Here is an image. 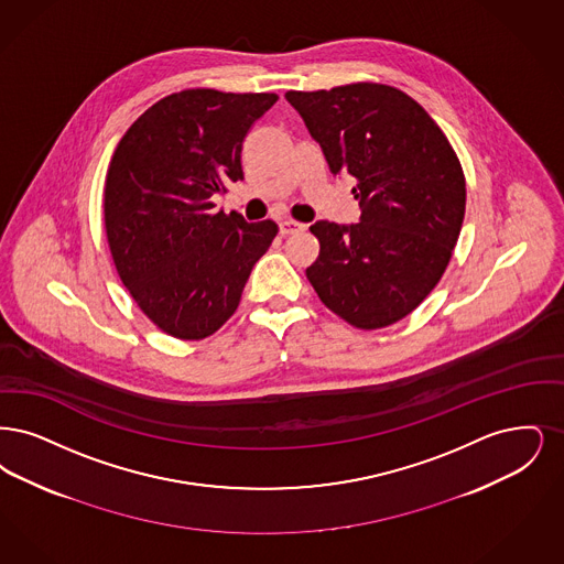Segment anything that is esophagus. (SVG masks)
<instances>
[{
	"mask_svg": "<svg viewBox=\"0 0 564 564\" xmlns=\"http://www.w3.org/2000/svg\"><path fill=\"white\" fill-rule=\"evenodd\" d=\"M303 229H305V225H303V223H299V220H280V234H282V236H291V234H296V231H303Z\"/></svg>",
	"mask_w": 564,
	"mask_h": 564,
	"instance_id": "34e87169",
	"label": "esophagus"
}]
</instances>
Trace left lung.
Wrapping results in <instances>:
<instances>
[{
	"instance_id": "8db88e82",
	"label": "left lung",
	"mask_w": 564,
	"mask_h": 564,
	"mask_svg": "<svg viewBox=\"0 0 564 564\" xmlns=\"http://www.w3.org/2000/svg\"><path fill=\"white\" fill-rule=\"evenodd\" d=\"M330 172L356 178L360 223L316 220L319 301L356 328L409 316L446 270L466 215V178L438 123L402 90L349 84L286 93Z\"/></svg>"
}]
</instances>
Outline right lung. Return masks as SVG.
<instances>
[{
  "mask_svg": "<svg viewBox=\"0 0 564 564\" xmlns=\"http://www.w3.org/2000/svg\"><path fill=\"white\" fill-rule=\"evenodd\" d=\"M275 95L210 88L158 100L132 123L105 181V229L116 270L158 328L197 341L231 318L246 280L278 234L215 210L245 178L242 143Z\"/></svg>",
  "mask_w": 564,
  "mask_h": 564,
  "instance_id": "add662e5",
  "label": "right lung"
}]
</instances>
